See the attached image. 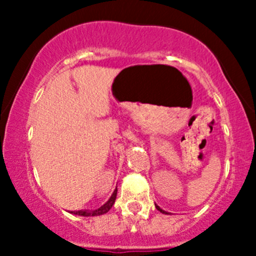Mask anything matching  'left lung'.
I'll return each mask as SVG.
<instances>
[{"label":"left lung","mask_w":256,"mask_h":256,"mask_svg":"<svg viewBox=\"0 0 256 256\" xmlns=\"http://www.w3.org/2000/svg\"><path fill=\"white\" fill-rule=\"evenodd\" d=\"M154 206H156V209H157V210H160V212H161V213H164V214H168V212L164 210V209H162V208H160L158 206H157V204H154Z\"/></svg>","instance_id":"left-lung-1"}]
</instances>
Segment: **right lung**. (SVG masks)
<instances>
[{
	"instance_id": "right-lung-1",
	"label": "right lung",
	"mask_w": 256,
	"mask_h": 256,
	"mask_svg": "<svg viewBox=\"0 0 256 256\" xmlns=\"http://www.w3.org/2000/svg\"><path fill=\"white\" fill-rule=\"evenodd\" d=\"M116 194H118V188H115V190L112 192V197L109 198L105 204H102V207H99L98 209H94V210H88V209H84V210H72L69 213L72 214H76V216H102V214L108 213V212L112 209V207L115 203L116 200Z\"/></svg>"
}]
</instances>
